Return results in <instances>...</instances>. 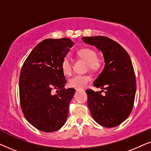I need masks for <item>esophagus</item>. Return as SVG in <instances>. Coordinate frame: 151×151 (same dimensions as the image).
<instances>
[{"label": "esophagus", "instance_id": "obj_1", "mask_svg": "<svg viewBox=\"0 0 151 151\" xmlns=\"http://www.w3.org/2000/svg\"><path fill=\"white\" fill-rule=\"evenodd\" d=\"M82 88H76V91H82Z\"/></svg>", "mask_w": 151, "mask_h": 151}]
</instances>
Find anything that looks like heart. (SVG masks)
<instances>
[{
	"instance_id": "heart-1",
	"label": "heart",
	"mask_w": 151,
	"mask_h": 151,
	"mask_svg": "<svg viewBox=\"0 0 151 151\" xmlns=\"http://www.w3.org/2000/svg\"><path fill=\"white\" fill-rule=\"evenodd\" d=\"M78 56L86 62V69L91 71H97L102 67V60L97 57V52L93 49L85 47L80 49L77 52ZM61 69L66 76H70L72 73V65L68 57L64 58L61 63ZM91 78L86 75H78L69 80V86L71 87L84 88L90 82Z\"/></svg>"
}]
</instances>
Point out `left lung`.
Masks as SVG:
<instances>
[{
  "instance_id": "obj_1",
  "label": "left lung",
  "mask_w": 151,
  "mask_h": 151,
  "mask_svg": "<svg viewBox=\"0 0 151 151\" xmlns=\"http://www.w3.org/2000/svg\"><path fill=\"white\" fill-rule=\"evenodd\" d=\"M82 40L102 51L105 63L93 82L96 88L105 90V95L86 90L88 109L100 125L117 127L129 116L135 100L136 80L131 60L120 45L107 37H82Z\"/></svg>"
}]
</instances>
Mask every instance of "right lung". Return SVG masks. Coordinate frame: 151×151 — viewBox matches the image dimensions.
I'll use <instances>...</instances> for the list:
<instances>
[{"label": "right lung", "mask_w": 151, "mask_h": 151, "mask_svg": "<svg viewBox=\"0 0 151 151\" xmlns=\"http://www.w3.org/2000/svg\"><path fill=\"white\" fill-rule=\"evenodd\" d=\"M73 45L67 38L45 39L34 47L22 65L20 106L27 120L39 131H58L67 120L75 89L64 88L67 80L61 63Z\"/></svg>", "instance_id": "add662e5"}]
</instances>
